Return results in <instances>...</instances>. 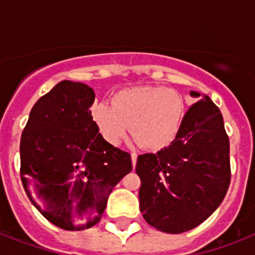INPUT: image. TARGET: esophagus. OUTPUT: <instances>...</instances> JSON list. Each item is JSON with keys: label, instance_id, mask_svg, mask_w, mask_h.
Returning a JSON list of instances; mask_svg holds the SVG:
<instances>
[{"label": "esophagus", "instance_id": "1", "mask_svg": "<svg viewBox=\"0 0 255 255\" xmlns=\"http://www.w3.org/2000/svg\"><path fill=\"white\" fill-rule=\"evenodd\" d=\"M131 160H132V165L135 167L136 161H137V155H136L135 152H132V153H131Z\"/></svg>", "mask_w": 255, "mask_h": 255}]
</instances>
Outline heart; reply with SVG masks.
<instances>
[{"instance_id": "1", "label": "heart", "mask_w": 255, "mask_h": 255, "mask_svg": "<svg viewBox=\"0 0 255 255\" xmlns=\"http://www.w3.org/2000/svg\"><path fill=\"white\" fill-rule=\"evenodd\" d=\"M92 118L100 133L118 145L132 132L141 147L159 151L177 136L184 118V100L164 87H135L118 92L112 106L99 103Z\"/></svg>"}]
</instances>
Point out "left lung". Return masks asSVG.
<instances>
[{"label":"left lung","instance_id":"left-lung-1","mask_svg":"<svg viewBox=\"0 0 255 255\" xmlns=\"http://www.w3.org/2000/svg\"><path fill=\"white\" fill-rule=\"evenodd\" d=\"M136 173L141 180L140 212L160 232H188L217 209L232 176L229 137L209 96L190 106L168 147L137 157Z\"/></svg>","mask_w":255,"mask_h":255}]
</instances>
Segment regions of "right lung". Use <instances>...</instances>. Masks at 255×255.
Returning a JSON list of instances; mask_svg holds the SVG:
<instances>
[{
	"label": "right lung",
	"mask_w": 255,
	"mask_h": 255,
	"mask_svg": "<svg viewBox=\"0 0 255 255\" xmlns=\"http://www.w3.org/2000/svg\"><path fill=\"white\" fill-rule=\"evenodd\" d=\"M95 94L62 81L41 96L21 136V180L39 213L58 228L99 222L114 186L132 170L131 155L103 139L92 120Z\"/></svg>",
	"instance_id": "right-lung-1"
}]
</instances>
